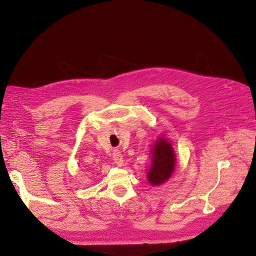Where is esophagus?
Segmentation results:
<instances>
[{
	"label": "esophagus",
	"instance_id": "esophagus-1",
	"mask_svg": "<svg viewBox=\"0 0 256 256\" xmlns=\"http://www.w3.org/2000/svg\"><path fill=\"white\" fill-rule=\"evenodd\" d=\"M112 160L115 162V164L118 166H123V155L121 154V152H119L118 150H112Z\"/></svg>",
	"mask_w": 256,
	"mask_h": 256
}]
</instances>
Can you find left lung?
<instances>
[{
  "label": "left lung",
  "instance_id": "left-lung-1",
  "mask_svg": "<svg viewBox=\"0 0 256 256\" xmlns=\"http://www.w3.org/2000/svg\"><path fill=\"white\" fill-rule=\"evenodd\" d=\"M175 153L171 144L164 138H159L153 146L152 166L148 172V182L153 186L166 182L174 172Z\"/></svg>",
  "mask_w": 256,
  "mask_h": 256
}]
</instances>
